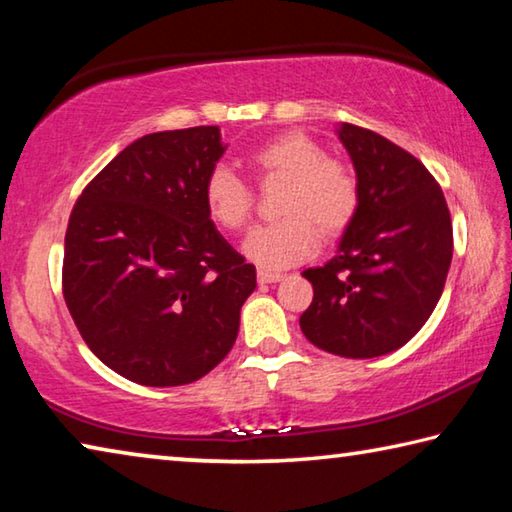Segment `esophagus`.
<instances>
[{"instance_id": "1", "label": "esophagus", "mask_w": 512, "mask_h": 512, "mask_svg": "<svg viewBox=\"0 0 512 512\" xmlns=\"http://www.w3.org/2000/svg\"><path fill=\"white\" fill-rule=\"evenodd\" d=\"M282 277H284L282 273L264 271V268H259V271H257V280H259V284H273V282H280Z\"/></svg>"}]
</instances>
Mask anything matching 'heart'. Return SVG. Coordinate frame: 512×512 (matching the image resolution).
Listing matches in <instances>:
<instances>
[{
  "label": "heart",
  "instance_id": "1",
  "mask_svg": "<svg viewBox=\"0 0 512 512\" xmlns=\"http://www.w3.org/2000/svg\"><path fill=\"white\" fill-rule=\"evenodd\" d=\"M264 176L289 178L275 223H264L244 241V255L268 271L305 262L318 248V232L336 237L348 228L359 205V185L348 164L329 158L314 137L302 131L275 135L250 153ZM205 205L221 228L237 232L253 210L250 187L225 164L207 173Z\"/></svg>",
  "mask_w": 512,
  "mask_h": 512
}]
</instances>
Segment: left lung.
Instances as JSON below:
<instances>
[{
    "label": "left lung",
    "instance_id": "8db88e82",
    "mask_svg": "<svg viewBox=\"0 0 512 512\" xmlns=\"http://www.w3.org/2000/svg\"><path fill=\"white\" fill-rule=\"evenodd\" d=\"M359 185V205L327 264L307 268L314 300L300 329L316 348L372 359L409 343L443 296L452 219L431 173L386 137L336 126Z\"/></svg>",
    "mask_w": 512,
    "mask_h": 512
}]
</instances>
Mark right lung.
I'll return each mask as SVG.
<instances>
[{"label": "right lung", "mask_w": 512, "mask_h": 512, "mask_svg": "<svg viewBox=\"0 0 512 512\" xmlns=\"http://www.w3.org/2000/svg\"><path fill=\"white\" fill-rule=\"evenodd\" d=\"M228 144L219 126L144 135L69 216L63 296L88 348L142 386H183L225 359L257 287L205 205Z\"/></svg>", "instance_id": "1"}]
</instances>
